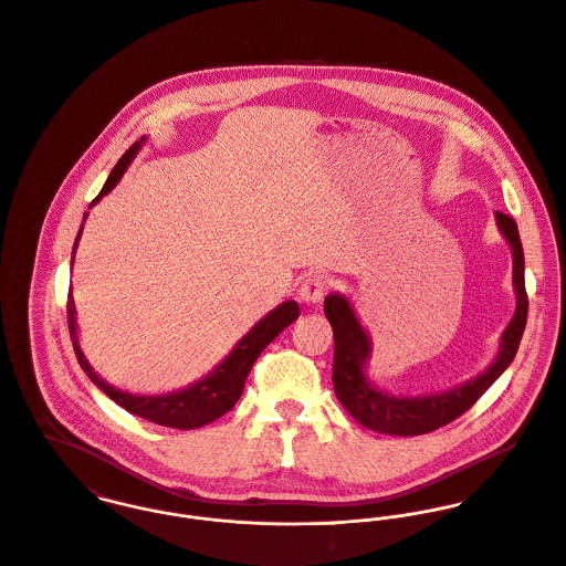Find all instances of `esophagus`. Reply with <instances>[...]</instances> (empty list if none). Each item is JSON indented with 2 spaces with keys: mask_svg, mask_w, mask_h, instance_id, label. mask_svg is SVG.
Returning a JSON list of instances; mask_svg holds the SVG:
<instances>
[{
  "mask_svg": "<svg viewBox=\"0 0 566 566\" xmlns=\"http://www.w3.org/2000/svg\"><path fill=\"white\" fill-rule=\"evenodd\" d=\"M325 291H327V277H323L321 273H311L308 277H304L300 286V300L308 306H314L323 300Z\"/></svg>",
  "mask_w": 566,
  "mask_h": 566,
  "instance_id": "34e87169",
  "label": "esophagus"
}]
</instances>
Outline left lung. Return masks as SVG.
<instances>
[{
	"label": "left lung",
	"instance_id": "8db88e82",
	"mask_svg": "<svg viewBox=\"0 0 566 566\" xmlns=\"http://www.w3.org/2000/svg\"><path fill=\"white\" fill-rule=\"evenodd\" d=\"M495 219L503 239L512 250V284L516 293V311L503 329L497 358L486 371L467 379L460 386H453L444 392L417 397L392 395L377 388L367 377L371 338L360 325L354 306L340 293H332L325 297L323 311L334 332V390L345 410L365 428L390 437H419L434 432L467 412L514 360L527 323L525 260L514 219L500 210L495 212Z\"/></svg>",
	"mask_w": 566,
	"mask_h": 566
}]
</instances>
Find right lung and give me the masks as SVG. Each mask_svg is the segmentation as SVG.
Wrapping results in <instances>:
<instances>
[{"label": "right lung", "instance_id": "1", "mask_svg": "<svg viewBox=\"0 0 566 566\" xmlns=\"http://www.w3.org/2000/svg\"><path fill=\"white\" fill-rule=\"evenodd\" d=\"M143 143H145V136L138 143H134L126 154L119 158V163L111 171L104 189L99 190V195L91 201V206H95L104 195H108L111 190L117 187V182L124 178L129 163L134 160V156L138 154ZM84 221H86V214H84ZM82 228H80V232L75 237V243H73V255H75L80 237H82ZM73 255H71V264H73ZM297 316H300L297 302H284L275 311L262 316L252 329L234 345V349L226 356V360L219 363L208 376L197 379L195 384L185 386L180 390H174V392L134 395V392H126V390H119V388L111 386L106 379H102L93 371V367L88 365V360L84 358V354L80 349L75 304H73V297H71V289H69V302H66V323H69L73 352H75L77 363H80V367L84 369L88 379L97 388H102L113 401H117L122 408H126L127 412H132L140 419H147L151 423H158V426H165V428H176V430H195V428L208 426L214 419L230 412L234 408V403L241 399L243 388H245V379L250 376L253 363L258 360L262 349L284 327H289Z\"/></svg>", "mask_w": 566, "mask_h": 566}]
</instances>
